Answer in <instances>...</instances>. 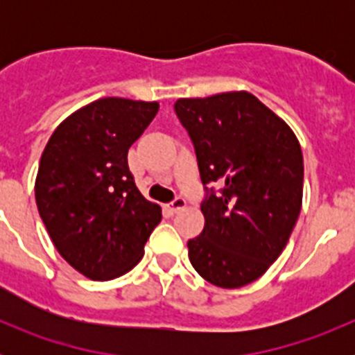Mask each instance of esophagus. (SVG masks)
<instances>
[{"label":"esophagus","instance_id":"1","mask_svg":"<svg viewBox=\"0 0 355 355\" xmlns=\"http://www.w3.org/2000/svg\"><path fill=\"white\" fill-rule=\"evenodd\" d=\"M184 206H187V200H184L183 197H175V199L172 200V202H168V205H167V211L174 215V213L181 211V209H183Z\"/></svg>","mask_w":355,"mask_h":355}]
</instances>
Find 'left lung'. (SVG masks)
<instances>
[{"label": "left lung", "instance_id": "8db88e82", "mask_svg": "<svg viewBox=\"0 0 355 355\" xmlns=\"http://www.w3.org/2000/svg\"><path fill=\"white\" fill-rule=\"evenodd\" d=\"M174 112L193 144L206 192L205 229L188 240V258L215 286H245L279 258L299 218V140L249 92L178 99Z\"/></svg>", "mask_w": 355, "mask_h": 355}]
</instances>
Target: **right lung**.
<instances>
[{
  "label": "right lung",
  "instance_id": "1",
  "mask_svg": "<svg viewBox=\"0 0 355 355\" xmlns=\"http://www.w3.org/2000/svg\"><path fill=\"white\" fill-rule=\"evenodd\" d=\"M156 112L158 103L122 97L90 103L56 128L40 158V218L62 258L94 281L130 272L162 220L128 165V149Z\"/></svg>",
  "mask_w": 355,
  "mask_h": 355
}]
</instances>
